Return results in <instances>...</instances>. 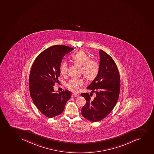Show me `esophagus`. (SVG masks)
<instances>
[{
    "instance_id": "esophagus-1",
    "label": "esophagus",
    "mask_w": 154,
    "mask_h": 154,
    "mask_svg": "<svg viewBox=\"0 0 154 154\" xmlns=\"http://www.w3.org/2000/svg\"><path fill=\"white\" fill-rule=\"evenodd\" d=\"M79 96V94L78 93H74L72 94V97H78Z\"/></svg>"
}]
</instances>
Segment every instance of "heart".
Instances as JSON below:
<instances>
[{
	"label": "heart",
	"mask_w": 154,
	"mask_h": 154,
	"mask_svg": "<svg viewBox=\"0 0 154 154\" xmlns=\"http://www.w3.org/2000/svg\"><path fill=\"white\" fill-rule=\"evenodd\" d=\"M72 61L81 66L80 73L87 79H93L96 77L100 71V64L96 60L90 59L89 55L82 51L73 54L71 57ZM68 65L66 62H62L59 67L61 74L64 75L67 72ZM84 85L82 79L72 78L67 83V87L73 92H78Z\"/></svg>",
	"instance_id": "b5f03b06"
}]
</instances>
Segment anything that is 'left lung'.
Wrapping results in <instances>:
<instances>
[{"instance_id":"1","label":"left lung","mask_w":154,"mask_h":154,"mask_svg":"<svg viewBox=\"0 0 154 154\" xmlns=\"http://www.w3.org/2000/svg\"><path fill=\"white\" fill-rule=\"evenodd\" d=\"M100 71L87 89L96 96L91 99L89 93H82L87 103L82 108V114L90 121H100L106 118L118 101L120 91V76L113 59L104 51H99Z\"/></svg>"}]
</instances>
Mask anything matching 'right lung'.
I'll return each mask as SVG.
<instances>
[{
  "label": "right lung",
  "instance_id": "1",
  "mask_svg": "<svg viewBox=\"0 0 154 154\" xmlns=\"http://www.w3.org/2000/svg\"><path fill=\"white\" fill-rule=\"evenodd\" d=\"M73 49L67 46H52L42 51L32 65L29 80L30 96L36 108L47 118L61 114L71 98L70 91L54 92V86L59 81L62 60Z\"/></svg>",
  "mask_w": 154,
  "mask_h": 154
}]
</instances>
